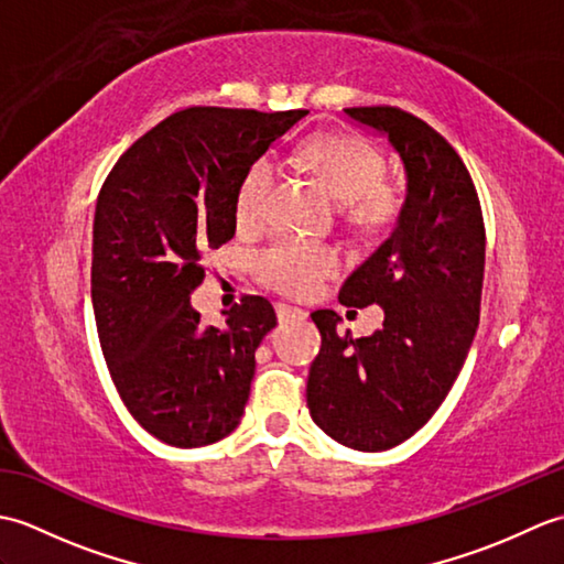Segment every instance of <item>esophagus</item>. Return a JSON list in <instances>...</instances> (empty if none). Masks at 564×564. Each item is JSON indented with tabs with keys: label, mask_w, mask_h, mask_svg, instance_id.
Segmentation results:
<instances>
[{
	"label": "esophagus",
	"mask_w": 564,
	"mask_h": 564,
	"mask_svg": "<svg viewBox=\"0 0 564 564\" xmlns=\"http://www.w3.org/2000/svg\"><path fill=\"white\" fill-rule=\"evenodd\" d=\"M275 313H279V319L281 322H291V319H305L307 313L301 307H293V305H285V303H279L275 305Z\"/></svg>",
	"instance_id": "34e87169"
}]
</instances>
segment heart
Segmentation results:
<instances>
[{
    "mask_svg": "<svg viewBox=\"0 0 564 564\" xmlns=\"http://www.w3.org/2000/svg\"><path fill=\"white\" fill-rule=\"evenodd\" d=\"M303 162L313 170L329 194L344 203V215L351 225L368 232H380L398 220L402 198L400 191L380 182L386 162L366 140L354 135H317L301 150ZM273 184V164L257 160L249 166L237 194V223L254 225ZM337 249L305 239H279L257 257L261 281L289 295L315 293L322 281L337 273Z\"/></svg>",
    "mask_w": 564,
    "mask_h": 564,
    "instance_id": "1",
    "label": "heart"
}]
</instances>
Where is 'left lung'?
Masks as SVG:
<instances>
[{"instance_id": "left-lung-1", "label": "left lung", "mask_w": 564, "mask_h": 564, "mask_svg": "<svg viewBox=\"0 0 564 564\" xmlns=\"http://www.w3.org/2000/svg\"><path fill=\"white\" fill-rule=\"evenodd\" d=\"M386 135L402 160L406 194L390 237L341 285L346 307L380 305L370 337L337 332L341 317H310L322 349L310 366L307 406L327 436L354 451H388L446 400L480 325L485 223L463 160L422 118L394 106L344 109Z\"/></svg>"}]
</instances>
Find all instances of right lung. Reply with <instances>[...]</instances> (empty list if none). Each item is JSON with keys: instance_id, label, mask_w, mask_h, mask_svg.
<instances>
[{"instance_id": "right-lung-1", "label": "right lung", "mask_w": 564, "mask_h": 564, "mask_svg": "<svg viewBox=\"0 0 564 564\" xmlns=\"http://www.w3.org/2000/svg\"><path fill=\"white\" fill-rule=\"evenodd\" d=\"M307 111L194 106L130 145L94 213L91 303L113 386L135 422L176 448L225 438L245 414L267 297L247 295L225 327L203 325L191 293L203 251L235 237L249 166Z\"/></svg>"}]
</instances>
